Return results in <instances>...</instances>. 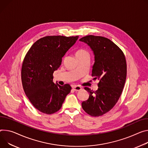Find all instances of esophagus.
Returning a JSON list of instances; mask_svg holds the SVG:
<instances>
[{
    "instance_id": "obj_1",
    "label": "esophagus",
    "mask_w": 148,
    "mask_h": 148,
    "mask_svg": "<svg viewBox=\"0 0 148 148\" xmlns=\"http://www.w3.org/2000/svg\"><path fill=\"white\" fill-rule=\"evenodd\" d=\"M73 89L75 91H79L81 90L82 88L81 87H79L78 86H73Z\"/></svg>"
}]
</instances>
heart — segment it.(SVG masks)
<instances>
[{
    "label": "heart",
    "instance_id": "obj_1",
    "mask_svg": "<svg viewBox=\"0 0 148 148\" xmlns=\"http://www.w3.org/2000/svg\"><path fill=\"white\" fill-rule=\"evenodd\" d=\"M88 52L84 49H79L76 52V57H83L85 56H88Z\"/></svg>",
    "mask_w": 148,
    "mask_h": 148
}]
</instances>
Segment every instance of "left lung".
Listing matches in <instances>:
<instances>
[{
  "label": "left lung",
  "instance_id": "obj_1",
  "mask_svg": "<svg viewBox=\"0 0 148 148\" xmlns=\"http://www.w3.org/2000/svg\"><path fill=\"white\" fill-rule=\"evenodd\" d=\"M79 41L87 44L93 52L91 75L99 80L96 91L84 88L89 97L82 102V107L90 116H100L113 108L122 92L127 73L126 58L122 50L108 38L88 35Z\"/></svg>",
  "mask_w": 148,
  "mask_h": 148
}]
</instances>
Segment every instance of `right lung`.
Returning a JSON list of instances; mask_svg holds the SVG:
<instances>
[{
	"label": "right lung",
	"instance_id": "add662e5",
	"mask_svg": "<svg viewBox=\"0 0 148 148\" xmlns=\"http://www.w3.org/2000/svg\"><path fill=\"white\" fill-rule=\"evenodd\" d=\"M78 36H47L38 39L24 58L21 71L26 96L35 108L50 114L58 111L71 87L53 82V73L61 64L66 52Z\"/></svg>",
	"mask_w": 148,
	"mask_h": 148
}]
</instances>
